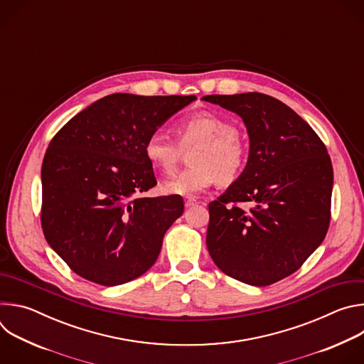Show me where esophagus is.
<instances>
[{"instance_id":"esophagus-1","label":"esophagus","mask_w":364,"mask_h":364,"mask_svg":"<svg viewBox=\"0 0 364 364\" xmlns=\"http://www.w3.org/2000/svg\"><path fill=\"white\" fill-rule=\"evenodd\" d=\"M194 204H197V200L193 198V197H188V198L184 200V205H186V207H191V205H194Z\"/></svg>"}]
</instances>
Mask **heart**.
Here are the masks:
<instances>
[{
  "mask_svg": "<svg viewBox=\"0 0 364 364\" xmlns=\"http://www.w3.org/2000/svg\"><path fill=\"white\" fill-rule=\"evenodd\" d=\"M176 139L154 132L144 144L148 163L163 174H173L181 159V149L190 152V168L163 183L166 194L193 197L216 181L235 183L247 164V144L242 132L226 118L212 112H197L180 119Z\"/></svg>",
  "mask_w": 364,
  "mask_h": 364,
  "instance_id": "obj_1",
  "label": "heart"
}]
</instances>
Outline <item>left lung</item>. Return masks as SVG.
I'll list each match as a JSON object with an SVG mask.
<instances>
[{"mask_svg": "<svg viewBox=\"0 0 364 364\" xmlns=\"http://www.w3.org/2000/svg\"><path fill=\"white\" fill-rule=\"evenodd\" d=\"M203 100L237 114L250 141L245 171L209 204L207 249L226 275L255 287L275 284L298 271L327 235L330 155L316 131L269 95Z\"/></svg>", "mask_w": 364, "mask_h": 364, "instance_id": "1", "label": "left lung"}]
</instances>
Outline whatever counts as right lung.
Segmentation results:
<instances>
[{"mask_svg": "<svg viewBox=\"0 0 364 364\" xmlns=\"http://www.w3.org/2000/svg\"><path fill=\"white\" fill-rule=\"evenodd\" d=\"M194 99L108 95L50 141L41 166V229L79 277L115 287L157 261L184 203L178 196L138 197L157 184L144 144Z\"/></svg>", "mask_w": 364, "mask_h": 364, "instance_id": "obj_1", "label": "right lung"}]
</instances>
